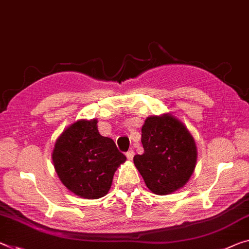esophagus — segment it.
<instances>
[{
	"label": "esophagus",
	"mask_w": 249,
	"mask_h": 249,
	"mask_svg": "<svg viewBox=\"0 0 249 249\" xmlns=\"http://www.w3.org/2000/svg\"><path fill=\"white\" fill-rule=\"evenodd\" d=\"M125 156H127V158L129 159V160H132V158H133V156H135V150H129L127 154H125Z\"/></svg>",
	"instance_id": "obj_1"
}]
</instances>
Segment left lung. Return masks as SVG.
Segmentation results:
<instances>
[{
    "mask_svg": "<svg viewBox=\"0 0 249 249\" xmlns=\"http://www.w3.org/2000/svg\"><path fill=\"white\" fill-rule=\"evenodd\" d=\"M141 142L144 151L133 162L152 193L168 195L186 185L196 167L197 149L180 121L169 114L148 117Z\"/></svg>",
    "mask_w": 249,
    "mask_h": 249,
    "instance_id": "left-lung-1",
    "label": "left lung"
}]
</instances>
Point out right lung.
Wrapping results in <instances>:
<instances>
[{
	"label": "right lung",
	"instance_id": "add662e5",
	"mask_svg": "<svg viewBox=\"0 0 249 249\" xmlns=\"http://www.w3.org/2000/svg\"><path fill=\"white\" fill-rule=\"evenodd\" d=\"M97 124V120L74 122L56 140L52 155L60 180L87 199L107 195L117 168L127 159L112 139L99 133Z\"/></svg>",
	"mask_w": 249,
	"mask_h": 249
}]
</instances>
